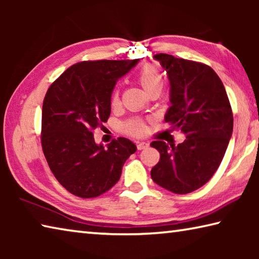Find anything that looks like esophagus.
I'll list each match as a JSON object with an SVG mask.
<instances>
[{"label":"esophagus","instance_id":"obj_1","mask_svg":"<svg viewBox=\"0 0 259 259\" xmlns=\"http://www.w3.org/2000/svg\"><path fill=\"white\" fill-rule=\"evenodd\" d=\"M146 147H148V143H146V142H138L137 143V150L142 151V150H145Z\"/></svg>","mask_w":259,"mask_h":259}]
</instances>
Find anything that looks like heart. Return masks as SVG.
<instances>
[{
    "label": "heart",
    "mask_w": 259,
    "mask_h": 259,
    "mask_svg": "<svg viewBox=\"0 0 259 259\" xmlns=\"http://www.w3.org/2000/svg\"><path fill=\"white\" fill-rule=\"evenodd\" d=\"M137 81L148 95L153 93H160L162 88H163V78H162L160 72L151 65L140 69L137 75ZM117 102H119V94L115 90L112 96V104H116ZM122 129H123L124 133L129 135L140 136L146 131V125L142 120L133 119L126 121L122 126Z\"/></svg>",
    "instance_id": "obj_1"
}]
</instances>
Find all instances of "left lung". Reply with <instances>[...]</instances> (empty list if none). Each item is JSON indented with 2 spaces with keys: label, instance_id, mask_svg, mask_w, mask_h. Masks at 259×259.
<instances>
[{
  "label": "left lung",
  "instance_id": "obj_1",
  "mask_svg": "<svg viewBox=\"0 0 259 259\" xmlns=\"http://www.w3.org/2000/svg\"><path fill=\"white\" fill-rule=\"evenodd\" d=\"M168 74L170 103L164 121L181 129L186 139L176 146L163 140L151 143L160 161L151 170L157 185L176 194L203 186L216 172L233 133V114L224 84L208 65L154 56Z\"/></svg>",
  "mask_w": 259,
  "mask_h": 259
}]
</instances>
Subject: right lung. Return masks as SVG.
Here are the masks:
<instances>
[{"label":"right lung","instance_id":"add662e5","mask_svg":"<svg viewBox=\"0 0 259 259\" xmlns=\"http://www.w3.org/2000/svg\"><path fill=\"white\" fill-rule=\"evenodd\" d=\"M134 60L81 61L52 83L43 100L42 150L60 185L83 199L96 198L119 182L126 159L137 150L120 137L105 148L94 130L107 122L116 81Z\"/></svg>","mask_w":259,"mask_h":259}]
</instances>
